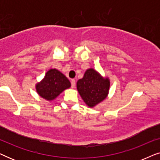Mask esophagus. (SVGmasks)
I'll return each instance as SVG.
<instances>
[{"label":"esophagus","instance_id":"obj_1","mask_svg":"<svg viewBox=\"0 0 160 160\" xmlns=\"http://www.w3.org/2000/svg\"><path fill=\"white\" fill-rule=\"evenodd\" d=\"M76 86V81L75 79H72L71 80V87L72 88H73V87H75Z\"/></svg>","mask_w":160,"mask_h":160}]
</instances>
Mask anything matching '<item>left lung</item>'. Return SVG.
Instances as JSON below:
<instances>
[{
    "instance_id": "left-lung-1",
    "label": "left lung",
    "mask_w": 160,
    "mask_h": 160,
    "mask_svg": "<svg viewBox=\"0 0 160 160\" xmlns=\"http://www.w3.org/2000/svg\"><path fill=\"white\" fill-rule=\"evenodd\" d=\"M109 85L108 79L102 78L97 71L90 68L77 82V89L85 103L93 107L106 98Z\"/></svg>"
}]
</instances>
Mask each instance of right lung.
<instances>
[{
	"mask_svg": "<svg viewBox=\"0 0 160 160\" xmlns=\"http://www.w3.org/2000/svg\"><path fill=\"white\" fill-rule=\"evenodd\" d=\"M70 87L71 83L65 76L58 70L51 69L42 82L36 85V90L41 97L52 100Z\"/></svg>",
	"mask_w": 160,
	"mask_h": 160,
	"instance_id": "add662e5",
	"label": "right lung"
}]
</instances>
